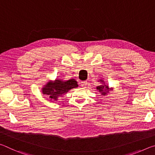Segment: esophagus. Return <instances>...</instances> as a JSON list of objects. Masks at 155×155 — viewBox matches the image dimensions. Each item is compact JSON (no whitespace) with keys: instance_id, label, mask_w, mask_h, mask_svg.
<instances>
[{"instance_id":"1","label":"esophagus","mask_w":155,"mask_h":155,"mask_svg":"<svg viewBox=\"0 0 155 155\" xmlns=\"http://www.w3.org/2000/svg\"><path fill=\"white\" fill-rule=\"evenodd\" d=\"M80 84H81V87H85V86L87 85V81H81Z\"/></svg>"}]
</instances>
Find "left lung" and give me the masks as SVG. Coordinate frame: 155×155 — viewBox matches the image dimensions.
<instances>
[{"instance_id":"1","label":"left lung","mask_w":155,"mask_h":155,"mask_svg":"<svg viewBox=\"0 0 155 155\" xmlns=\"http://www.w3.org/2000/svg\"><path fill=\"white\" fill-rule=\"evenodd\" d=\"M97 90H98L100 92H101L102 95L105 96L107 93L109 91V87L107 85H101L97 87Z\"/></svg>"}]
</instances>
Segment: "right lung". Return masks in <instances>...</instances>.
Returning a JSON list of instances; mask_svg holds the SVG:
<instances>
[{
  "mask_svg": "<svg viewBox=\"0 0 155 155\" xmlns=\"http://www.w3.org/2000/svg\"><path fill=\"white\" fill-rule=\"evenodd\" d=\"M78 87L77 82L74 79H70L66 81L56 80L54 82H49L42 89L44 94L49 96L51 101H57V97L61 94L68 92L72 88Z\"/></svg>",
  "mask_w": 155,
  "mask_h": 155,
  "instance_id": "1",
  "label": "right lung"
}]
</instances>
